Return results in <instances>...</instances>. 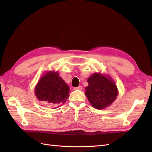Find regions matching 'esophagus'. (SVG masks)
Instances as JSON below:
<instances>
[{
  "label": "esophagus",
  "mask_w": 152,
  "mask_h": 152,
  "mask_svg": "<svg viewBox=\"0 0 152 152\" xmlns=\"http://www.w3.org/2000/svg\"><path fill=\"white\" fill-rule=\"evenodd\" d=\"M82 89H83V87H82V86H78L77 87H75L74 90H80V91H81V90H82Z\"/></svg>",
  "instance_id": "obj_1"
}]
</instances>
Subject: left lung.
<instances>
[{
  "mask_svg": "<svg viewBox=\"0 0 152 152\" xmlns=\"http://www.w3.org/2000/svg\"><path fill=\"white\" fill-rule=\"evenodd\" d=\"M85 94L89 102L96 109H104L116 99L117 87L110 77L95 73L87 79Z\"/></svg>",
  "mask_w": 152,
  "mask_h": 152,
  "instance_id": "8db88e82",
  "label": "left lung"
}]
</instances>
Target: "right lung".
<instances>
[{
  "mask_svg": "<svg viewBox=\"0 0 152 152\" xmlns=\"http://www.w3.org/2000/svg\"><path fill=\"white\" fill-rule=\"evenodd\" d=\"M69 93L68 86L57 72L53 71L47 72L42 75L35 88L37 98L54 107L65 103L69 97Z\"/></svg>",
  "mask_w": 152,
  "mask_h": 152,
  "instance_id": "1",
  "label": "right lung"
}]
</instances>
